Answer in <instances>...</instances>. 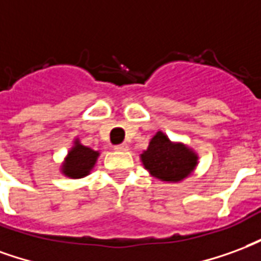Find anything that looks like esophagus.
Returning <instances> with one entry per match:
<instances>
[{"instance_id": "obj_1", "label": "esophagus", "mask_w": 261, "mask_h": 261, "mask_svg": "<svg viewBox=\"0 0 261 261\" xmlns=\"http://www.w3.org/2000/svg\"><path fill=\"white\" fill-rule=\"evenodd\" d=\"M114 149L117 150V151H126L128 150V144L126 143H122V144H117Z\"/></svg>"}]
</instances>
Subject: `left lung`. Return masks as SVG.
<instances>
[{"label":"left lung","mask_w":261,"mask_h":261,"mask_svg":"<svg viewBox=\"0 0 261 261\" xmlns=\"http://www.w3.org/2000/svg\"><path fill=\"white\" fill-rule=\"evenodd\" d=\"M144 168L151 176L164 182H179L195 171L197 154L184 143L171 142L167 135L157 132L149 147L140 154Z\"/></svg>","instance_id":"obj_1"}]
</instances>
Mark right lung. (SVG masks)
Segmentation results:
<instances>
[{
    "label": "right lung",
    "instance_id": "right-lung-1",
    "mask_svg": "<svg viewBox=\"0 0 261 261\" xmlns=\"http://www.w3.org/2000/svg\"><path fill=\"white\" fill-rule=\"evenodd\" d=\"M100 153L91 150L90 147H86L76 139L73 147L68 151V155L65 157V161L61 167V172L69 176L72 179H79L86 175L90 174L93 167L96 165V161L98 159Z\"/></svg>",
    "mask_w": 261,
    "mask_h": 261
}]
</instances>
